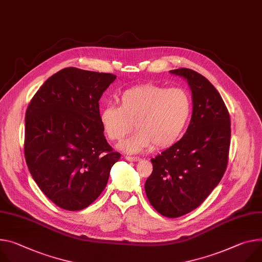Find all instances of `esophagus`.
Returning <instances> with one entry per match:
<instances>
[{
	"instance_id": "34e87169",
	"label": "esophagus",
	"mask_w": 262,
	"mask_h": 262,
	"mask_svg": "<svg viewBox=\"0 0 262 262\" xmlns=\"http://www.w3.org/2000/svg\"><path fill=\"white\" fill-rule=\"evenodd\" d=\"M125 159H126L127 161H130V162H137V161L140 160L139 157H132V156H126Z\"/></svg>"
}]
</instances>
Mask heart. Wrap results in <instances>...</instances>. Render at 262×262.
<instances>
[{
  "mask_svg": "<svg viewBox=\"0 0 262 262\" xmlns=\"http://www.w3.org/2000/svg\"><path fill=\"white\" fill-rule=\"evenodd\" d=\"M118 105L107 104L100 111V122L111 141H121L135 127L138 130L120 144L125 152H140L156 145L174 144L183 136L192 113L187 91L146 83L119 95Z\"/></svg>",
  "mask_w": 262,
  "mask_h": 262,
  "instance_id": "obj_1",
  "label": "heart"
}]
</instances>
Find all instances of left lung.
I'll return each instance as SVG.
<instances>
[{
	"label": "left lung",
	"instance_id": "8db88e82",
	"mask_svg": "<svg viewBox=\"0 0 262 262\" xmlns=\"http://www.w3.org/2000/svg\"><path fill=\"white\" fill-rule=\"evenodd\" d=\"M170 73L187 79L192 92V117L182 139L150 159L152 172L145 192L160 214L176 219L198 208L224 177L231 120L220 93L206 77L187 68Z\"/></svg>",
	"mask_w": 262,
	"mask_h": 262
}]
</instances>
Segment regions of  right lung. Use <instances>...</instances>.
Returning <instances> with one entry per match:
<instances>
[{"instance_id": "right-lung-1", "label": "right lung", "mask_w": 262, "mask_h": 262, "mask_svg": "<svg viewBox=\"0 0 262 262\" xmlns=\"http://www.w3.org/2000/svg\"><path fill=\"white\" fill-rule=\"evenodd\" d=\"M116 77L64 68L45 81L27 107V166L41 192L61 209L90 206L121 157L106 142L99 112L102 94Z\"/></svg>"}]
</instances>
